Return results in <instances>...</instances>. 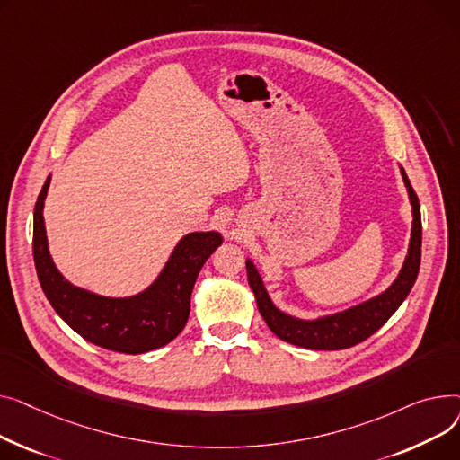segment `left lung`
Returning a JSON list of instances; mask_svg holds the SVG:
<instances>
[{"instance_id": "1", "label": "left lung", "mask_w": 460, "mask_h": 460, "mask_svg": "<svg viewBox=\"0 0 460 460\" xmlns=\"http://www.w3.org/2000/svg\"><path fill=\"white\" fill-rule=\"evenodd\" d=\"M399 169L412 206V230L409 252L402 261L401 271L397 279L390 284V288L385 289L383 293L371 296V299L357 306H350L331 315H323L317 319H299L279 310L273 305L256 265L251 260H247V277L251 289L256 296L258 310L263 321L267 323V327L280 340L315 350H338L353 347L379 331L394 315V312L402 305V301L407 299V295L411 293L418 279L421 261V213L420 200L407 178V172H404L402 167Z\"/></svg>"}]
</instances>
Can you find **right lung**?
<instances>
[{"mask_svg": "<svg viewBox=\"0 0 460 460\" xmlns=\"http://www.w3.org/2000/svg\"><path fill=\"white\" fill-rule=\"evenodd\" d=\"M46 178L33 213V258L46 299L87 341L126 355H141L172 341L185 327L191 293L206 260L221 247L219 232L183 235L157 279L131 296H103L68 282L51 260L44 226Z\"/></svg>", "mask_w": 460, "mask_h": 460, "instance_id": "right-lung-1", "label": "right lung"}]
</instances>
